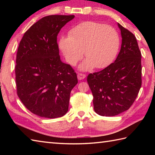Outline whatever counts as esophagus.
<instances>
[{"instance_id": "1", "label": "esophagus", "mask_w": 155, "mask_h": 155, "mask_svg": "<svg viewBox=\"0 0 155 155\" xmlns=\"http://www.w3.org/2000/svg\"><path fill=\"white\" fill-rule=\"evenodd\" d=\"M77 77L78 80H82V79H84V78L86 77V75L83 73H78L77 74Z\"/></svg>"}]
</instances>
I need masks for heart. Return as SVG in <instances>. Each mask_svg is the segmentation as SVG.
<instances>
[{
    "label": "heart",
    "mask_w": 155,
    "mask_h": 155,
    "mask_svg": "<svg viewBox=\"0 0 155 155\" xmlns=\"http://www.w3.org/2000/svg\"><path fill=\"white\" fill-rule=\"evenodd\" d=\"M68 37H62L59 48L69 64L74 66L84 52L86 60L80 66L83 71L103 68L116 57L119 47V37L116 29L94 21H85L71 28Z\"/></svg>",
    "instance_id": "1"
}]
</instances>
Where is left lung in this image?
<instances>
[{
    "instance_id": "8db88e82",
    "label": "left lung",
    "mask_w": 155,
    "mask_h": 155,
    "mask_svg": "<svg viewBox=\"0 0 155 155\" xmlns=\"http://www.w3.org/2000/svg\"><path fill=\"white\" fill-rule=\"evenodd\" d=\"M120 51L114 62L91 73L87 82L93 96L94 110L101 116H116L127 110L135 101L142 84L141 52L132 32L118 23Z\"/></svg>"
}]
</instances>
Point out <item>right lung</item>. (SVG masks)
Instances as JSON below:
<instances>
[{"instance_id":"obj_1","label":"right lung","mask_w":155,"mask_h":155,"mask_svg":"<svg viewBox=\"0 0 155 155\" xmlns=\"http://www.w3.org/2000/svg\"><path fill=\"white\" fill-rule=\"evenodd\" d=\"M74 15L42 18L25 32L16 53L15 81L20 100L39 117H61L68 110L70 94L78 83L70 64L61 61L57 35Z\"/></svg>"}]
</instances>
